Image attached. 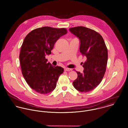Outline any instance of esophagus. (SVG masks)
<instances>
[{
	"label": "esophagus",
	"mask_w": 128,
	"mask_h": 128,
	"mask_svg": "<svg viewBox=\"0 0 128 128\" xmlns=\"http://www.w3.org/2000/svg\"><path fill=\"white\" fill-rule=\"evenodd\" d=\"M72 70L70 69V68H65V69H64V70L65 71H66V72H69V71H70V70Z\"/></svg>",
	"instance_id": "esophagus-1"
}]
</instances>
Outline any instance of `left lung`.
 <instances>
[{"instance_id":"8db88e82","label":"left lung","mask_w":128,"mask_h":128,"mask_svg":"<svg viewBox=\"0 0 128 128\" xmlns=\"http://www.w3.org/2000/svg\"><path fill=\"white\" fill-rule=\"evenodd\" d=\"M80 40V52L87 60L83 63V73L77 72L74 87L86 92L96 88L105 74L108 61V49L102 36L94 30L83 26L70 28Z\"/></svg>"}]
</instances>
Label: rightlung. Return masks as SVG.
Returning a JSON list of instances; mask_svg holds the SVG:
<instances>
[{
	"mask_svg": "<svg viewBox=\"0 0 128 128\" xmlns=\"http://www.w3.org/2000/svg\"><path fill=\"white\" fill-rule=\"evenodd\" d=\"M67 33L65 28L46 26L32 30L24 38L20 54L22 74L36 92L46 94L56 88L64 69L47 63L45 56L51 54L56 41Z\"/></svg>",
	"mask_w": 128,
	"mask_h": 128,
	"instance_id": "right-lung-1",
	"label": "right lung"
}]
</instances>
